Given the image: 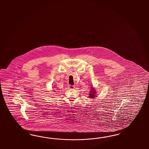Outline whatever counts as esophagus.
I'll use <instances>...</instances> for the list:
<instances>
[{"label":"esophagus","instance_id":"1","mask_svg":"<svg viewBox=\"0 0 149 149\" xmlns=\"http://www.w3.org/2000/svg\"><path fill=\"white\" fill-rule=\"evenodd\" d=\"M68 87H69V89H74L75 88V86L69 85H68Z\"/></svg>","mask_w":149,"mask_h":149}]
</instances>
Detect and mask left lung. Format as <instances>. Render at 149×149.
Returning <instances> with one entry per match:
<instances>
[{
	"instance_id": "left-lung-1",
	"label": "left lung",
	"mask_w": 149,
	"mask_h": 149,
	"mask_svg": "<svg viewBox=\"0 0 149 149\" xmlns=\"http://www.w3.org/2000/svg\"><path fill=\"white\" fill-rule=\"evenodd\" d=\"M91 94H90V96H89L90 98H95V97H96L95 95V91L94 90H92V89H91Z\"/></svg>"
}]
</instances>
